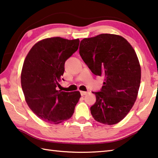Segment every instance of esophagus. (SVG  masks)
I'll return each mask as SVG.
<instances>
[{
    "mask_svg": "<svg viewBox=\"0 0 158 158\" xmlns=\"http://www.w3.org/2000/svg\"><path fill=\"white\" fill-rule=\"evenodd\" d=\"M80 93H81V95L82 96H85V95L88 94V92H86V91H80Z\"/></svg>",
    "mask_w": 158,
    "mask_h": 158,
    "instance_id": "34e87169",
    "label": "esophagus"
}]
</instances>
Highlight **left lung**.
Here are the masks:
<instances>
[{"label":"left lung","mask_w":158,"mask_h":158,"mask_svg":"<svg viewBox=\"0 0 158 158\" xmlns=\"http://www.w3.org/2000/svg\"><path fill=\"white\" fill-rule=\"evenodd\" d=\"M79 54L93 73L105 78L101 91L93 92L96 96L93 117L103 124L118 123L134 106L141 83L134 49L124 37L102 34L81 40Z\"/></svg>","instance_id":"1"}]
</instances>
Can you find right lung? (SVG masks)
<instances>
[{
  "mask_svg": "<svg viewBox=\"0 0 158 158\" xmlns=\"http://www.w3.org/2000/svg\"><path fill=\"white\" fill-rule=\"evenodd\" d=\"M79 39L52 37L35 44L26 56L21 72L25 101L40 119L57 124L72 116L81 97L79 91L57 90L64 62L77 51Z\"/></svg>",
  "mask_w": 158,
  "mask_h": 158,
  "instance_id": "add662e5",
  "label": "right lung"
}]
</instances>
